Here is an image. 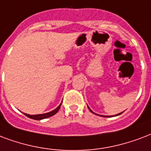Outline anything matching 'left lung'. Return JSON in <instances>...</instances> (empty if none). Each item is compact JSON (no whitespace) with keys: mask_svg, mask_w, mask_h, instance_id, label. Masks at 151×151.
<instances>
[{"mask_svg":"<svg viewBox=\"0 0 151 151\" xmlns=\"http://www.w3.org/2000/svg\"><path fill=\"white\" fill-rule=\"evenodd\" d=\"M88 109L90 110L91 112H93V114H96V113H94L93 111H92V110H91V109H89V108H88ZM123 112H124V111H123ZM123 112H121V113H119V114H116V115H115L114 116H119V115H120V114H122V113H123ZM96 115H97V116H102L101 115H98V114H96ZM104 116V117H112V116Z\"/></svg>","mask_w":151,"mask_h":151,"instance_id":"left-lung-1","label":"left lung"}]
</instances>
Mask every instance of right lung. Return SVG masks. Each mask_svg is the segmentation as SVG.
<instances>
[{
  "label": "right lung",
  "mask_w": 151,
  "mask_h": 151,
  "mask_svg": "<svg viewBox=\"0 0 151 151\" xmlns=\"http://www.w3.org/2000/svg\"><path fill=\"white\" fill-rule=\"evenodd\" d=\"M61 104L62 103L58 105V106L55 109V110H53V111H50V112H47V113H44V114H39V115H28V114H26V113H24L26 116H27L28 118H31V119H36V120H40V119H46V118H48V117H50L55 115V114L57 113L59 109H60L61 107Z\"/></svg>",
  "instance_id": "right-lung-1"
}]
</instances>
